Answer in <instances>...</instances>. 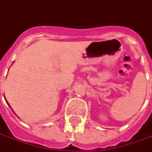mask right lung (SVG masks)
I'll list each match as a JSON object with an SVG mask.
<instances>
[{
	"instance_id": "obj_1",
	"label": "right lung",
	"mask_w": 152,
	"mask_h": 152,
	"mask_svg": "<svg viewBox=\"0 0 152 152\" xmlns=\"http://www.w3.org/2000/svg\"><path fill=\"white\" fill-rule=\"evenodd\" d=\"M7 103H8V102H7ZM9 106H10V105H9Z\"/></svg>"
}]
</instances>
